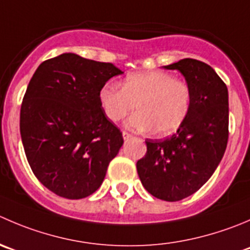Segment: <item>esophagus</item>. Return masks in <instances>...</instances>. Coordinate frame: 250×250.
Returning a JSON list of instances; mask_svg holds the SVG:
<instances>
[{"mask_svg": "<svg viewBox=\"0 0 250 250\" xmlns=\"http://www.w3.org/2000/svg\"><path fill=\"white\" fill-rule=\"evenodd\" d=\"M122 134H123V139H125V140H129L130 138L133 137V135L130 134V133H128V132H123Z\"/></svg>", "mask_w": 250, "mask_h": 250, "instance_id": "34e87169", "label": "esophagus"}]
</instances>
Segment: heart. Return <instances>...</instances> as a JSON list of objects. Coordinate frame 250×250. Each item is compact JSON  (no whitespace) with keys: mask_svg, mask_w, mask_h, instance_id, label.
<instances>
[{"mask_svg":"<svg viewBox=\"0 0 250 250\" xmlns=\"http://www.w3.org/2000/svg\"><path fill=\"white\" fill-rule=\"evenodd\" d=\"M104 112L112 122L123 120L139 110L125 122L135 132H151L166 137L186 121L192 103L189 85L164 71H144L129 74L122 86L108 82L99 91Z\"/></svg>","mask_w":250,"mask_h":250,"instance_id":"1","label":"heart"}]
</instances>
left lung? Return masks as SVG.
<instances>
[{
    "instance_id": "obj_1",
    "label": "left lung",
    "mask_w": 250,
    "mask_h": 250,
    "mask_svg": "<svg viewBox=\"0 0 250 250\" xmlns=\"http://www.w3.org/2000/svg\"><path fill=\"white\" fill-rule=\"evenodd\" d=\"M183 74L192 103L183 125L164 140L146 139L137 171L155 198L178 202L194 194L219 166L229 140V91L216 72L202 61L184 58L165 66Z\"/></svg>"
}]
</instances>
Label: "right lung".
I'll list each match as a JSON object with an SVG mask.
<instances>
[{
  "label": "right lung",
  "mask_w": 250,
  "mask_h": 250,
  "mask_svg": "<svg viewBox=\"0 0 250 250\" xmlns=\"http://www.w3.org/2000/svg\"><path fill=\"white\" fill-rule=\"evenodd\" d=\"M122 73L112 63L62 53L43 61L29 82L21 143L31 171L55 194L82 199L103 183L123 137L104 112L99 91Z\"/></svg>",
  "instance_id": "1"
}]
</instances>
